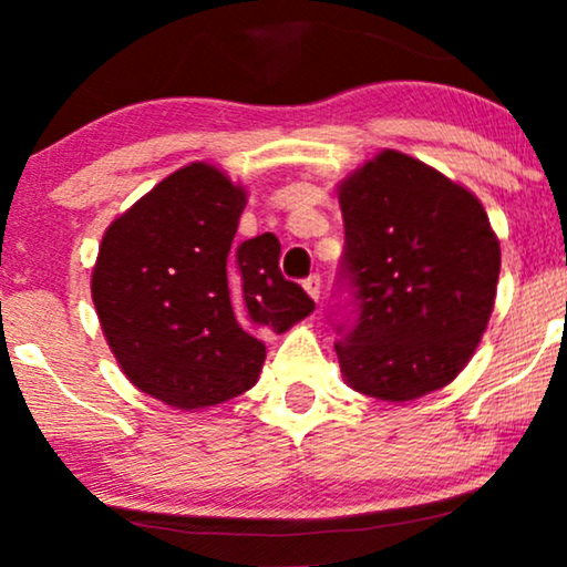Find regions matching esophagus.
Returning <instances> with one entry per match:
<instances>
[{
    "label": "esophagus",
    "instance_id": "34e87169",
    "mask_svg": "<svg viewBox=\"0 0 567 567\" xmlns=\"http://www.w3.org/2000/svg\"><path fill=\"white\" fill-rule=\"evenodd\" d=\"M305 289H307V293H309V297H312L315 301L320 299V289H322V278H320V274L307 276V278H305Z\"/></svg>",
    "mask_w": 567,
    "mask_h": 567
}]
</instances>
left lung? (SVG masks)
Segmentation results:
<instances>
[{
	"label": "left lung",
	"instance_id": "8db88e82",
	"mask_svg": "<svg viewBox=\"0 0 567 567\" xmlns=\"http://www.w3.org/2000/svg\"><path fill=\"white\" fill-rule=\"evenodd\" d=\"M346 245L332 305L346 382L405 402L464 369L491 320L501 245L480 200L386 150L340 185Z\"/></svg>",
	"mask_w": 567,
	"mask_h": 567
}]
</instances>
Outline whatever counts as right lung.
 <instances>
[{
    "mask_svg": "<svg viewBox=\"0 0 567 567\" xmlns=\"http://www.w3.org/2000/svg\"><path fill=\"white\" fill-rule=\"evenodd\" d=\"M245 190L204 162L177 169L105 231L92 301L138 390L181 410L219 405L258 382L268 332L315 309L278 268L266 231L231 245Z\"/></svg>",
    "mask_w": 567,
    "mask_h": 567,
    "instance_id": "1",
    "label": "right lung"
}]
</instances>
